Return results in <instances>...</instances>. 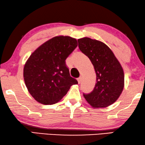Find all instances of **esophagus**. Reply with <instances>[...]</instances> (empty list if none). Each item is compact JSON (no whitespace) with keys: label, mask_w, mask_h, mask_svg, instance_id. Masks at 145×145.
Wrapping results in <instances>:
<instances>
[{"label":"esophagus","mask_w":145,"mask_h":145,"mask_svg":"<svg viewBox=\"0 0 145 145\" xmlns=\"http://www.w3.org/2000/svg\"><path fill=\"white\" fill-rule=\"evenodd\" d=\"M77 80H78V84H80V82H81V81H82V78L81 77H79L77 79Z\"/></svg>","instance_id":"34e87169"}]
</instances>
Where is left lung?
I'll list each match as a JSON object with an SVG mask.
<instances>
[{
    "label": "left lung",
    "instance_id": "1",
    "mask_svg": "<svg viewBox=\"0 0 145 145\" xmlns=\"http://www.w3.org/2000/svg\"><path fill=\"white\" fill-rule=\"evenodd\" d=\"M80 50L91 61L96 83L91 93L84 96L93 108H105L119 98L124 88V72L112 50L103 42L84 37L78 39Z\"/></svg>",
    "mask_w": 145,
    "mask_h": 145
}]
</instances>
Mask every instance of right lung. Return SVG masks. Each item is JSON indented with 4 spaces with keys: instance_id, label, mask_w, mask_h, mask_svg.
Wrapping results in <instances>:
<instances>
[{
    "instance_id": "obj_1",
    "label": "right lung",
    "mask_w": 145,
    "mask_h": 145,
    "mask_svg": "<svg viewBox=\"0 0 145 145\" xmlns=\"http://www.w3.org/2000/svg\"><path fill=\"white\" fill-rule=\"evenodd\" d=\"M78 46L76 39L57 36L31 54L24 67L25 86L35 100L44 105L57 103L78 84L70 76L65 60Z\"/></svg>"
}]
</instances>
